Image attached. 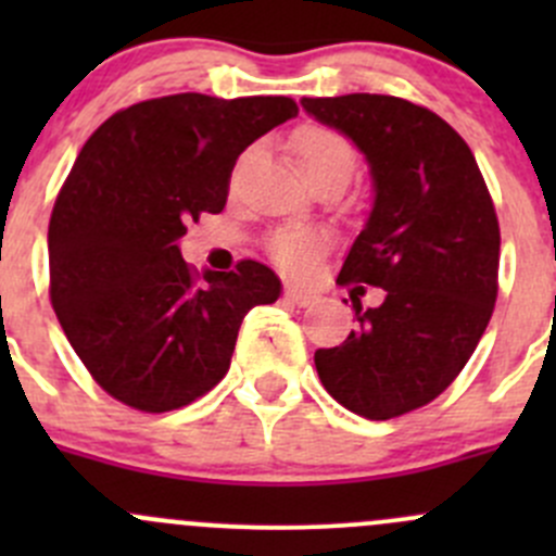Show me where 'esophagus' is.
Returning a JSON list of instances; mask_svg holds the SVG:
<instances>
[{
  "label": "esophagus",
  "instance_id": "1",
  "mask_svg": "<svg viewBox=\"0 0 556 556\" xmlns=\"http://www.w3.org/2000/svg\"><path fill=\"white\" fill-rule=\"evenodd\" d=\"M285 299L295 306H309L312 301L317 299V293L309 288H299V285H288V288H285Z\"/></svg>",
  "mask_w": 556,
  "mask_h": 556
}]
</instances>
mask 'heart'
<instances>
[{"label":"heart","instance_id":"1","mask_svg":"<svg viewBox=\"0 0 556 556\" xmlns=\"http://www.w3.org/2000/svg\"><path fill=\"white\" fill-rule=\"evenodd\" d=\"M293 159L299 164L301 174H314L325 169H341L350 174L355 166V153L350 144L336 131L325 126H301L293 134ZM325 244V237L314 228L293 226L282 228L271 237V252L282 266L304 268L312 261L314 252Z\"/></svg>","mask_w":556,"mask_h":556}]
</instances>
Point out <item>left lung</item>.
<instances>
[{
	"instance_id": "left-lung-1",
	"label": "left lung",
	"mask_w": 556,
	"mask_h": 556,
	"mask_svg": "<svg viewBox=\"0 0 556 556\" xmlns=\"http://www.w3.org/2000/svg\"><path fill=\"white\" fill-rule=\"evenodd\" d=\"M301 106L366 155L374 206L339 282L384 290L374 309L352 301L357 330L314 352V366L350 412L401 417L454 382L486 330L501 261L495 206L465 139L435 112L379 93Z\"/></svg>"
}]
</instances>
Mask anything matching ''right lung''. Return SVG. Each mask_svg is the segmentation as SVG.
<instances>
[{"instance_id": "1", "label": "right lung", "mask_w": 556, "mask_h": 556, "mask_svg": "<svg viewBox=\"0 0 556 556\" xmlns=\"http://www.w3.org/2000/svg\"><path fill=\"white\" fill-rule=\"evenodd\" d=\"M295 115L288 97L174 93L115 112L83 144L50 215V304L115 401L193 403L228 374L244 314L279 299L257 261L199 277L179 239L223 212L239 155Z\"/></svg>"}]
</instances>
